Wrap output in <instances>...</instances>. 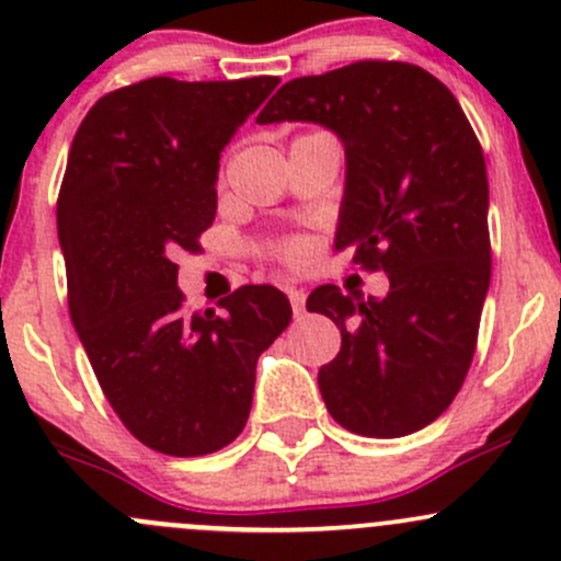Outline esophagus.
Returning <instances> with one entry per match:
<instances>
[{"mask_svg":"<svg viewBox=\"0 0 561 561\" xmlns=\"http://www.w3.org/2000/svg\"><path fill=\"white\" fill-rule=\"evenodd\" d=\"M287 298H290L293 304V314L301 317L304 314V301H307V296H304V290H298V287H285Z\"/></svg>","mask_w":561,"mask_h":561,"instance_id":"1","label":"esophagus"}]
</instances>
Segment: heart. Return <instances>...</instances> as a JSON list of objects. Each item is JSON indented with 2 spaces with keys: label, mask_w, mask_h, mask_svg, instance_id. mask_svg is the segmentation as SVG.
I'll return each instance as SVG.
<instances>
[{
  "label": "heart",
  "mask_w": 561,
  "mask_h": 561,
  "mask_svg": "<svg viewBox=\"0 0 561 561\" xmlns=\"http://www.w3.org/2000/svg\"><path fill=\"white\" fill-rule=\"evenodd\" d=\"M314 252V241L309 236H287L271 247V257L287 268H304Z\"/></svg>",
  "instance_id": "1"
}]
</instances>
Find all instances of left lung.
Returning <instances> with one entry per match:
<instances>
[{
    "instance_id": "obj_1",
    "label": "left lung",
    "mask_w": 561,
    "mask_h": 561,
    "mask_svg": "<svg viewBox=\"0 0 561 561\" xmlns=\"http://www.w3.org/2000/svg\"><path fill=\"white\" fill-rule=\"evenodd\" d=\"M260 124L317 122L342 138L347 186L336 249L386 271V298L322 285L342 350L317 375L339 426L407 437L463 386L491 279L489 179L480 140L443 81L410 61L364 59L285 83Z\"/></svg>"
}]
</instances>
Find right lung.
Instances as JSON below:
<instances>
[{
    "mask_svg": "<svg viewBox=\"0 0 561 561\" xmlns=\"http://www.w3.org/2000/svg\"><path fill=\"white\" fill-rule=\"evenodd\" d=\"M279 78L175 81L107 92L72 138L56 201L67 301L118 421L146 448L206 456L252 410L254 366L290 325L271 285H244L190 312L179 252H197L217 214L219 151Z\"/></svg>",
    "mask_w": 561,
    "mask_h": 561,
    "instance_id": "right-lung-1",
    "label": "right lung"
}]
</instances>
